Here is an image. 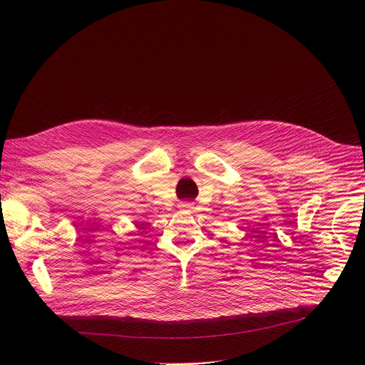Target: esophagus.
Listing matches in <instances>:
<instances>
[{"mask_svg": "<svg viewBox=\"0 0 365 365\" xmlns=\"http://www.w3.org/2000/svg\"><path fill=\"white\" fill-rule=\"evenodd\" d=\"M180 207H183V208H189V207H190V204H189V202H182V204H180Z\"/></svg>", "mask_w": 365, "mask_h": 365, "instance_id": "esophagus-1", "label": "esophagus"}]
</instances>
